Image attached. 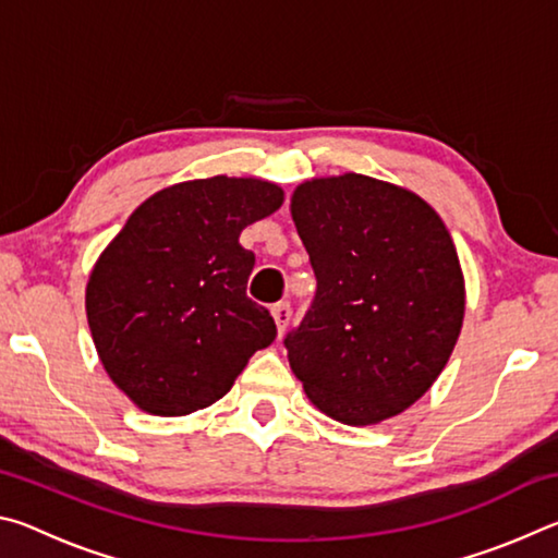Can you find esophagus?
<instances>
[{"label": "esophagus", "instance_id": "obj_1", "mask_svg": "<svg viewBox=\"0 0 558 558\" xmlns=\"http://www.w3.org/2000/svg\"><path fill=\"white\" fill-rule=\"evenodd\" d=\"M270 315H272V319H276L278 332H280V335L286 332V327H288V323H290V315H292V310H290L288 302H278V305H272V307H270Z\"/></svg>", "mask_w": 558, "mask_h": 558}]
</instances>
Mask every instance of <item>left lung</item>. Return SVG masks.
Segmentation results:
<instances>
[{
	"instance_id": "1",
	"label": "left lung",
	"mask_w": 558,
	"mask_h": 558,
	"mask_svg": "<svg viewBox=\"0 0 558 558\" xmlns=\"http://www.w3.org/2000/svg\"><path fill=\"white\" fill-rule=\"evenodd\" d=\"M317 292L286 337L307 399L347 426L399 415L448 364L465 315L456 243L418 194L381 179H310L290 202Z\"/></svg>"
}]
</instances>
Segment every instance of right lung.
Wrapping results in <instances>:
<instances>
[{
  "mask_svg": "<svg viewBox=\"0 0 558 558\" xmlns=\"http://www.w3.org/2000/svg\"><path fill=\"white\" fill-rule=\"evenodd\" d=\"M280 204L282 189L263 179H194L140 204L100 253L88 327L132 403L153 415L206 409L276 339L268 310L245 295L256 256L239 235Z\"/></svg>",
  "mask_w": 558,
  "mask_h": 558,
  "instance_id": "1",
  "label": "right lung"
}]
</instances>
